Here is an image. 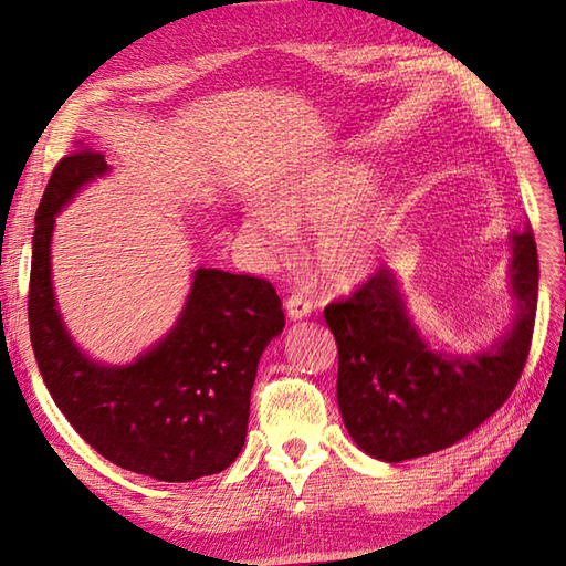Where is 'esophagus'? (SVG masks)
Returning <instances> with one entry per match:
<instances>
[{
	"label": "esophagus",
	"instance_id": "34e87169",
	"mask_svg": "<svg viewBox=\"0 0 566 566\" xmlns=\"http://www.w3.org/2000/svg\"><path fill=\"white\" fill-rule=\"evenodd\" d=\"M284 310H286V316H290L292 322H296V318L310 316L312 310H314V304L306 300V296H302V294H292L290 300L284 302Z\"/></svg>",
	"mask_w": 566,
	"mask_h": 566
}]
</instances>
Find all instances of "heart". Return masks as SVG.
<instances>
[{"label": "heart", "mask_w": 566, "mask_h": 566, "mask_svg": "<svg viewBox=\"0 0 566 566\" xmlns=\"http://www.w3.org/2000/svg\"><path fill=\"white\" fill-rule=\"evenodd\" d=\"M381 172L358 158H338L286 180L274 208H254L242 232L266 256L294 244V224L316 228L314 256L328 284L356 286L381 266L398 228V202L376 192Z\"/></svg>", "instance_id": "heart-1"}]
</instances>
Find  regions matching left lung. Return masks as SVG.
<instances>
[{"label": "left lung", "mask_w": 566, "mask_h": 566, "mask_svg": "<svg viewBox=\"0 0 566 566\" xmlns=\"http://www.w3.org/2000/svg\"><path fill=\"white\" fill-rule=\"evenodd\" d=\"M510 244L515 316L495 344L472 356L436 348L420 334L390 270L326 306L338 346V410L366 455L400 462L455 446L517 386L532 344L539 262L530 224L512 232Z\"/></svg>", "instance_id": "left-lung-1"}]
</instances>
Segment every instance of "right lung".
I'll use <instances>...</instances> for the list:
<instances>
[{
	"instance_id": "1",
	"label": "right lung",
	"mask_w": 566,
	"mask_h": 566,
	"mask_svg": "<svg viewBox=\"0 0 566 566\" xmlns=\"http://www.w3.org/2000/svg\"><path fill=\"white\" fill-rule=\"evenodd\" d=\"M108 170L101 153H71L39 202L29 334L41 378L76 433L118 468L163 482L214 475L248 438L256 364L282 334V302L266 280L200 266L178 322L136 361L104 364L81 352L56 306L51 238L56 214Z\"/></svg>"
}]
</instances>
